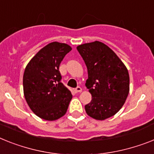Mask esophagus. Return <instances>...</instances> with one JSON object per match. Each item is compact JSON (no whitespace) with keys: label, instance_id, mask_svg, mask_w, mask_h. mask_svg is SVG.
<instances>
[{"label":"esophagus","instance_id":"34e87169","mask_svg":"<svg viewBox=\"0 0 154 154\" xmlns=\"http://www.w3.org/2000/svg\"><path fill=\"white\" fill-rule=\"evenodd\" d=\"M81 91H82V89H81V87H77L76 88L74 89V91L76 93L77 92H81Z\"/></svg>","mask_w":154,"mask_h":154}]
</instances>
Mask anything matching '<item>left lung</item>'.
Listing matches in <instances>:
<instances>
[{"label":"left lung","instance_id":"1","mask_svg":"<svg viewBox=\"0 0 154 154\" xmlns=\"http://www.w3.org/2000/svg\"><path fill=\"white\" fill-rule=\"evenodd\" d=\"M87 66L86 87L91 101L85 106L88 116L99 121L113 117L125 104L129 93L127 67L114 51L100 41L77 47Z\"/></svg>","mask_w":154,"mask_h":154}]
</instances>
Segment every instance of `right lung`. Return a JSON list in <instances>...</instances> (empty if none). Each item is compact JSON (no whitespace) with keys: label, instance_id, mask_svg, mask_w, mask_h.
Listing matches in <instances>:
<instances>
[{"label":"right lung","instance_id":"add662e5","mask_svg":"<svg viewBox=\"0 0 154 154\" xmlns=\"http://www.w3.org/2000/svg\"><path fill=\"white\" fill-rule=\"evenodd\" d=\"M69 45L51 42L31 59L23 74V92L27 104L37 117L55 121L66 113L72 94L61 82L59 65Z\"/></svg>","mask_w":154,"mask_h":154}]
</instances>
